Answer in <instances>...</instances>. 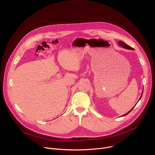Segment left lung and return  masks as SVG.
Returning <instances> with one entry per match:
<instances>
[{
	"label": "left lung",
	"mask_w": 155,
	"mask_h": 155,
	"mask_svg": "<svg viewBox=\"0 0 155 155\" xmlns=\"http://www.w3.org/2000/svg\"><path fill=\"white\" fill-rule=\"evenodd\" d=\"M118 45L120 46V47H123V48H125V49H127V50H133L134 49L133 48H132V47H129V45H127V44L126 43H125L124 41H118ZM143 91H142V95H141V96H140V99H141V97H142V94H143ZM139 99V100H140ZM134 107L133 108H132L130 110V111H129L127 114H124V115H122V117H124V116H125V115H127L128 114H129L130 112H131V110H132V109H133L134 108Z\"/></svg>",
	"instance_id": "8db88e82"
}]
</instances>
